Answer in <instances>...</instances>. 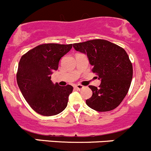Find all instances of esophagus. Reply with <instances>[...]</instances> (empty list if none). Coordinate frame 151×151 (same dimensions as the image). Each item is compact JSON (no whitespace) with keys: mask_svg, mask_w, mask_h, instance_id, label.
<instances>
[{"mask_svg":"<svg viewBox=\"0 0 151 151\" xmlns=\"http://www.w3.org/2000/svg\"><path fill=\"white\" fill-rule=\"evenodd\" d=\"M84 86L81 85V84H76V85H75V88L77 89V90H82L83 88H84Z\"/></svg>","mask_w":151,"mask_h":151,"instance_id":"esophagus-1","label":"esophagus"}]
</instances>
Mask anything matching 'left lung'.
<instances>
[{"instance_id": "obj_1", "label": "left lung", "mask_w": 151, "mask_h": 151, "mask_svg": "<svg viewBox=\"0 0 151 151\" xmlns=\"http://www.w3.org/2000/svg\"><path fill=\"white\" fill-rule=\"evenodd\" d=\"M77 51L87 54L92 71L101 80L99 88L89 86L93 91L86 100L88 107L99 112L114 110L128 92L133 78V66L122 47L104 39H94L73 44Z\"/></svg>"}]
</instances>
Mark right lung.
Instances as JSON below:
<instances>
[{"mask_svg":"<svg viewBox=\"0 0 151 151\" xmlns=\"http://www.w3.org/2000/svg\"><path fill=\"white\" fill-rule=\"evenodd\" d=\"M73 44H43L29 50L18 64L17 83L32 109L44 116H55L66 108L73 87L53 84L51 74Z\"/></svg>","mask_w":151,"mask_h":151,"instance_id":"add662e5","label":"right lung"}]
</instances>
